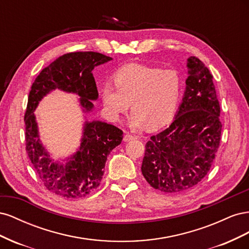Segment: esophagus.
<instances>
[{"instance_id": "esophagus-1", "label": "esophagus", "mask_w": 249, "mask_h": 249, "mask_svg": "<svg viewBox=\"0 0 249 249\" xmlns=\"http://www.w3.org/2000/svg\"><path fill=\"white\" fill-rule=\"evenodd\" d=\"M135 139H136V137L133 136V135H131V134H126V135H124V142L131 141V140H135Z\"/></svg>"}]
</instances>
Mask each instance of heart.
Returning <instances> with one entry per match:
<instances>
[{
	"label": "heart",
	"instance_id": "obj_1",
	"mask_svg": "<svg viewBox=\"0 0 249 249\" xmlns=\"http://www.w3.org/2000/svg\"><path fill=\"white\" fill-rule=\"evenodd\" d=\"M112 85H104L101 97L105 112L118 122L132 103L130 124L135 130H156L175 117L182 94V82L173 70L130 63L113 74Z\"/></svg>",
	"mask_w": 249,
	"mask_h": 249
}]
</instances>
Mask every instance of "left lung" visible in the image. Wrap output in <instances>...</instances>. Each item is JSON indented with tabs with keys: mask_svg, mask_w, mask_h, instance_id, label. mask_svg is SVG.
Masks as SVG:
<instances>
[{
	"mask_svg": "<svg viewBox=\"0 0 249 249\" xmlns=\"http://www.w3.org/2000/svg\"><path fill=\"white\" fill-rule=\"evenodd\" d=\"M183 101L166 130L150 137L141 171L147 183L165 193L190 190L207 176L221 136L220 106L213 76L196 57L187 59Z\"/></svg>",
	"mask_w": 249,
	"mask_h": 249,
	"instance_id": "8db88e82",
	"label": "left lung"
}]
</instances>
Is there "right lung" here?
I'll list each match as a JSON object with an SVG mask.
<instances>
[{"instance_id":"add662e5","label":"right lung","mask_w":249,"mask_h":249,"mask_svg":"<svg viewBox=\"0 0 249 249\" xmlns=\"http://www.w3.org/2000/svg\"><path fill=\"white\" fill-rule=\"evenodd\" d=\"M111 60L95 52L69 53L43 69L30 90L25 114L26 150L43 185L61 197H84L99 187L107 157L122 143L124 133L113 124L86 119L77 152L54 161L40 140L34 111L44 96L59 89L77 94L83 112H91L92 101L99 97L92 71Z\"/></svg>"}]
</instances>
